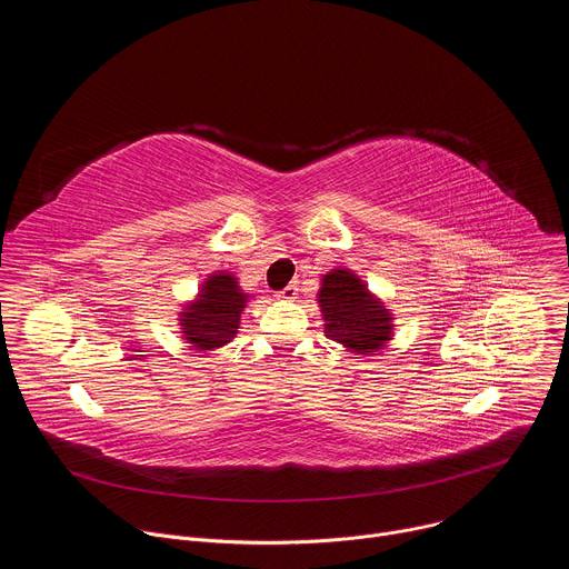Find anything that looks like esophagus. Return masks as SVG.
I'll use <instances>...</instances> for the list:
<instances>
[{
  "label": "esophagus",
  "mask_w": 569,
  "mask_h": 569,
  "mask_svg": "<svg viewBox=\"0 0 569 569\" xmlns=\"http://www.w3.org/2000/svg\"><path fill=\"white\" fill-rule=\"evenodd\" d=\"M297 292H299V288L295 283H288L281 292H277V297L283 301H292V299H297Z\"/></svg>",
  "instance_id": "34e87169"
}]
</instances>
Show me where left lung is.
<instances>
[{
	"instance_id": "1",
	"label": "left lung",
	"mask_w": 569,
	"mask_h": 569,
	"mask_svg": "<svg viewBox=\"0 0 569 569\" xmlns=\"http://www.w3.org/2000/svg\"><path fill=\"white\" fill-rule=\"evenodd\" d=\"M319 306L327 319L323 333L333 342L360 353H373L391 338V317L387 308L347 270H336L323 277Z\"/></svg>"
}]
</instances>
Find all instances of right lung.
Returning a JSON list of instances; mask_svg holds the SVG:
<instances>
[{
  "instance_id": "right-lung-1",
  "label": "right lung",
  "mask_w": 569,
  "mask_h": 569,
  "mask_svg": "<svg viewBox=\"0 0 569 569\" xmlns=\"http://www.w3.org/2000/svg\"><path fill=\"white\" fill-rule=\"evenodd\" d=\"M246 299L248 297L238 290L231 274H213L204 281L200 299L182 315V333L200 351H211L231 342L238 329L240 310L246 308Z\"/></svg>"
}]
</instances>
